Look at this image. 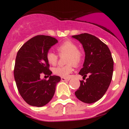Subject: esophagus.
<instances>
[{"label":"esophagus","instance_id":"1","mask_svg":"<svg viewBox=\"0 0 129 129\" xmlns=\"http://www.w3.org/2000/svg\"><path fill=\"white\" fill-rule=\"evenodd\" d=\"M61 80L62 81H69L70 79L69 78H61Z\"/></svg>","mask_w":129,"mask_h":129}]
</instances>
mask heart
<instances>
[{
  "label": "heart",
  "instance_id": "obj_1",
  "mask_svg": "<svg viewBox=\"0 0 129 129\" xmlns=\"http://www.w3.org/2000/svg\"><path fill=\"white\" fill-rule=\"evenodd\" d=\"M57 50L60 55L67 54L66 63L69 64L65 66H59L53 69V73L55 75L62 78H67L73 71L72 64L78 66L79 64L82 59V53L79 49L78 45L72 41H67L57 47ZM47 61L50 65L55 66L57 63V54L53 51H48L46 55Z\"/></svg>",
  "mask_w": 129,
  "mask_h": 129
}]
</instances>
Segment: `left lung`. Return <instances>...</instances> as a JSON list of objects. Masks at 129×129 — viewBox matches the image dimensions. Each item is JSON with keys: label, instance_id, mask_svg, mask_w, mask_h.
Returning a JSON list of instances; mask_svg holds the SVG:
<instances>
[{"label": "left lung", "instance_id": "8db88e82", "mask_svg": "<svg viewBox=\"0 0 129 129\" xmlns=\"http://www.w3.org/2000/svg\"><path fill=\"white\" fill-rule=\"evenodd\" d=\"M82 44L85 52L83 67L79 72L86 81H81L75 91L78 100L91 104L100 100L110 85L113 72V60L109 47L96 36L88 33L72 36Z\"/></svg>", "mask_w": 129, "mask_h": 129}]
</instances>
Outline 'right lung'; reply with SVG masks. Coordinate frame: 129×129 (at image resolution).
Instances as JSON below:
<instances>
[{"label": "right lung", "mask_w": 129, "mask_h": 129, "mask_svg": "<svg viewBox=\"0 0 129 129\" xmlns=\"http://www.w3.org/2000/svg\"><path fill=\"white\" fill-rule=\"evenodd\" d=\"M57 42L51 36L38 35L25 43L17 53L14 79L20 96L30 106L39 107L49 103L60 81L59 76H51L46 58L51 47ZM42 73L50 76L48 80L40 79Z\"/></svg>", "instance_id": "1"}]
</instances>
